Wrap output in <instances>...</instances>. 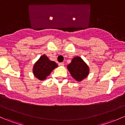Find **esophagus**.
<instances>
[{"mask_svg": "<svg viewBox=\"0 0 125 125\" xmlns=\"http://www.w3.org/2000/svg\"><path fill=\"white\" fill-rule=\"evenodd\" d=\"M59 65L60 66H64V63L63 62H61V63H59Z\"/></svg>", "mask_w": 125, "mask_h": 125, "instance_id": "obj_1", "label": "esophagus"}]
</instances>
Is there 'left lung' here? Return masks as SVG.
I'll return each instance as SVG.
<instances>
[{
	"instance_id": "left-lung-1",
	"label": "left lung",
	"mask_w": 125,
	"mask_h": 125,
	"mask_svg": "<svg viewBox=\"0 0 125 125\" xmlns=\"http://www.w3.org/2000/svg\"><path fill=\"white\" fill-rule=\"evenodd\" d=\"M67 68L72 77L78 82L82 81L87 77L89 73L87 64L79 56L73 58L71 62L67 66Z\"/></svg>"
}]
</instances>
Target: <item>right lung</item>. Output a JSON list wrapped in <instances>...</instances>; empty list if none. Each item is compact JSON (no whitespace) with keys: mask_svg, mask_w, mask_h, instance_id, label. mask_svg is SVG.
<instances>
[{"mask_svg":"<svg viewBox=\"0 0 125 125\" xmlns=\"http://www.w3.org/2000/svg\"><path fill=\"white\" fill-rule=\"evenodd\" d=\"M57 66V64L55 62L50 60L47 56L43 54L35 63L32 71L37 79L40 80H43Z\"/></svg>","mask_w":125,"mask_h":125,"instance_id":"1","label":"right lung"}]
</instances>
